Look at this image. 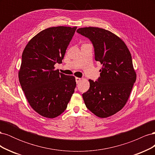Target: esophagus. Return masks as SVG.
Here are the masks:
<instances>
[{
    "label": "esophagus",
    "mask_w": 155,
    "mask_h": 155,
    "mask_svg": "<svg viewBox=\"0 0 155 155\" xmlns=\"http://www.w3.org/2000/svg\"><path fill=\"white\" fill-rule=\"evenodd\" d=\"M81 81V78H76V81L77 83H79Z\"/></svg>",
    "instance_id": "34e87169"
}]
</instances>
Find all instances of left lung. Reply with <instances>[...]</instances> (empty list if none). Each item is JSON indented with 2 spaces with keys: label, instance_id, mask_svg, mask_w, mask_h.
Returning a JSON list of instances; mask_svg holds the SVG:
<instances>
[{
  "label": "left lung",
  "instance_id": "8db88e82",
  "mask_svg": "<svg viewBox=\"0 0 155 155\" xmlns=\"http://www.w3.org/2000/svg\"><path fill=\"white\" fill-rule=\"evenodd\" d=\"M77 32L91 40L95 60L103 65L97 81L88 80L90 88L82 95L84 102L93 114L107 118L125 106L136 81L131 54L124 42L109 30L85 27Z\"/></svg>",
  "mask_w": 155,
  "mask_h": 155
}]
</instances>
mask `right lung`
<instances>
[{"label":"right lung","instance_id":"right-lung-1","mask_svg":"<svg viewBox=\"0 0 155 155\" xmlns=\"http://www.w3.org/2000/svg\"><path fill=\"white\" fill-rule=\"evenodd\" d=\"M77 28L51 27L40 31L28 43L22 54L18 79L29 104L48 118L61 114L74 92L76 79L55 70L61 63Z\"/></svg>","mask_w":155,"mask_h":155}]
</instances>
